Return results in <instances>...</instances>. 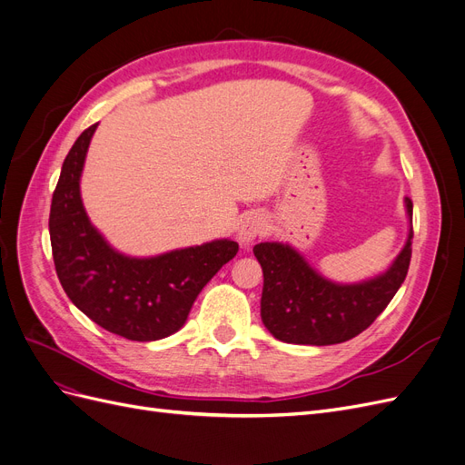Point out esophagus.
<instances>
[{
  "label": "esophagus",
  "mask_w": 465,
  "mask_h": 465,
  "mask_svg": "<svg viewBox=\"0 0 465 465\" xmlns=\"http://www.w3.org/2000/svg\"><path fill=\"white\" fill-rule=\"evenodd\" d=\"M267 232V217L260 211H254L248 217L242 219L241 227L236 231V241L241 242L242 248H248L254 244L258 238H262Z\"/></svg>",
  "instance_id": "1"
}]
</instances>
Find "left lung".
Returning a JSON list of instances; mask_svg holds the SVG:
<instances>
[{
  "instance_id": "left-lung-1",
  "label": "left lung",
  "mask_w": 465,
  "mask_h": 465,
  "mask_svg": "<svg viewBox=\"0 0 465 465\" xmlns=\"http://www.w3.org/2000/svg\"><path fill=\"white\" fill-rule=\"evenodd\" d=\"M410 221L405 244L388 270L357 283L323 277L289 242L254 246L263 272L262 322L275 340L294 345H335L367 330L401 287L410 270L413 203L403 198Z\"/></svg>"
}]
</instances>
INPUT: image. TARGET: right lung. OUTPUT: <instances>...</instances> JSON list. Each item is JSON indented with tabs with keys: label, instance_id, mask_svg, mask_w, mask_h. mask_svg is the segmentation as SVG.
<instances>
[{
	"label": "right lung",
	"instance_id": "obj_1",
	"mask_svg": "<svg viewBox=\"0 0 465 465\" xmlns=\"http://www.w3.org/2000/svg\"><path fill=\"white\" fill-rule=\"evenodd\" d=\"M96 125L83 132L62 166L50 207V242L60 283L79 311L132 341H157L184 326L193 301L238 244L217 238L157 256H128L91 223L81 174Z\"/></svg>",
	"mask_w": 465,
	"mask_h": 465
}]
</instances>
